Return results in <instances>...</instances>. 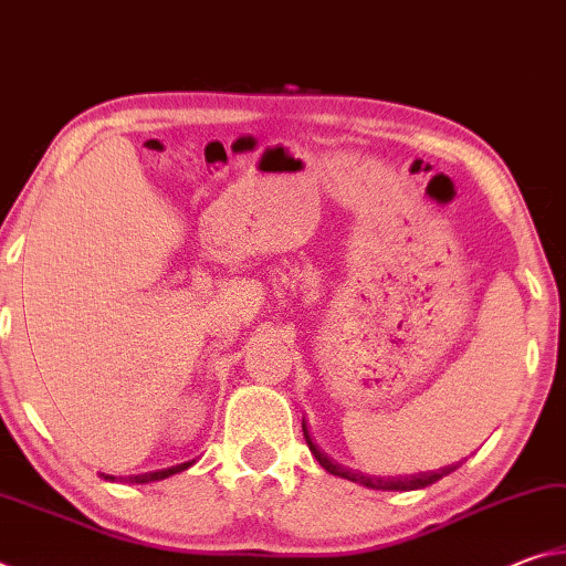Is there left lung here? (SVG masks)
<instances>
[{
	"mask_svg": "<svg viewBox=\"0 0 566 566\" xmlns=\"http://www.w3.org/2000/svg\"><path fill=\"white\" fill-rule=\"evenodd\" d=\"M302 429H304V439H306V444H310V449H312V454L317 457V462L327 469L329 474H334V476H342V479H349V482H357V484H364V486H369V490H381V492H411V490H421V486H429V484H434V482H439V479L442 476H447V474H452L454 469L459 467V464H449V467H444V469H437V472H419V474H409V476H367V474H361V472H354V469H347V467H342V464H337V462H332V459L324 454V452H319L317 449V444L312 442V437H310V432H306V424L302 421Z\"/></svg>",
	"mask_w": 566,
	"mask_h": 566,
	"instance_id": "obj_1",
	"label": "left lung"
}]
</instances>
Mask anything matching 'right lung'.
Instances as JSON below:
<instances>
[{
	"mask_svg": "<svg viewBox=\"0 0 566 566\" xmlns=\"http://www.w3.org/2000/svg\"><path fill=\"white\" fill-rule=\"evenodd\" d=\"M191 464H195V459H191V462H185V464H177V467H169V469H159V472H147V474H134V476H119V482H132V484H149V482H159V479H167V476H171V474H179V472H185V469H189ZM104 479H109V482H114V479L117 476H112V474H102Z\"/></svg>",
	"mask_w": 566,
	"mask_h": 566,
	"instance_id": "right-lung-1",
	"label": "right lung"
}]
</instances>
